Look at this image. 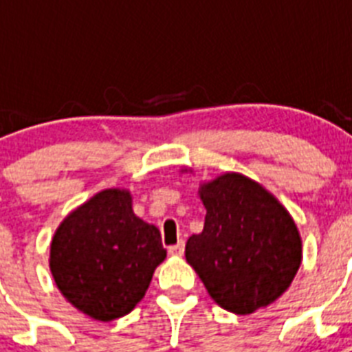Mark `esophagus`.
I'll return each mask as SVG.
<instances>
[{
  "instance_id": "esophagus-1",
  "label": "esophagus",
  "mask_w": 352,
  "mask_h": 352,
  "mask_svg": "<svg viewBox=\"0 0 352 352\" xmlns=\"http://www.w3.org/2000/svg\"><path fill=\"white\" fill-rule=\"evenodd\" d=\"M168 252H170L171 256H182V254H184V241H179L177 245L170 246Z\"/></svg>"
}]
</instances>
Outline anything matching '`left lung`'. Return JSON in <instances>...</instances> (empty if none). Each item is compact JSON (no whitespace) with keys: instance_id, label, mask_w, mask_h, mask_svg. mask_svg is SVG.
Listing matches in <instances>:
<instances>
[{"instance_id":"8db88e82","label":"left lung","mask_w":352,"mask_h":352,"mask_svg":"<svg viewBox=\"0 0 352 352\" xmlns=\"http://www.w3.org/2000/svg\"><path fill=\"white\" fill-rule=\"evenodd\" d=\"M199 197L204 228L188 239L184 254L212 300L241 316L274 303L303 257L292 215L267 188L235 171L203 182Z\"/></svg>"}]
</instances>
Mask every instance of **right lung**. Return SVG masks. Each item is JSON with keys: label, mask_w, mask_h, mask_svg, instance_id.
Here are the masks:
<instances>
[{"label": "right lung", "mask_w": 352, "mask_h": 352, "mask_svg": "<svg viewBox=\"0 0 352 352\" xmlns=\"http://www.w3.org/2000/svg\"><path fill=\"white\" fill-rule=\"evenodd\" d=\"M164 259L159 228L135 215L131 192L109 188L60 223L49 267L71 305L111 322L135 309Z\"/></svg>", "instance_id": "1"}]
</instances>
